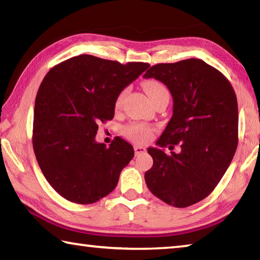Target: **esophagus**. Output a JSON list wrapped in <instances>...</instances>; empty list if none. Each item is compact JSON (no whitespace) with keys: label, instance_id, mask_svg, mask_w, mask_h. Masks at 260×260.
<instances>
[{"label":"esophagus","instance_id":"34e87169","mask_svg":"<svg viewBox=\"0 0 260 260\" xmlns=\"http://www.w3.org/2000/svg\"><path fill=\"white\" fill-rule=\"evenodd\" d=\"M146 151H147V149L143 148V147H141V146H135L134 147V152H135L136 156L141 155V153H144Z\"/></svg>","mask_w":260,"mask_h":260}]
</instances>
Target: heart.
Returning a JSON list of instances; mask_svg holds the SVG:
<instances>
[{"mask_svg":"<svg viewBox=\"0 0 260 260\" xmlns=\"http://www.w3.org/2000/svg\"><path fill=\"white\" fill-rule=\"evenodd\" d=\"M143 88L149 98L151 99V101H155L157 98H159V96L162 94L169 93V90H167V88L165 87L164 83L156 80V79H149V80L144 81ZM125 95H126L125 90L121 91V93L118 95V98L116 100V109H119L121 107ZM124 133L127 138H129L132 141H134V142L143 143L151 139L152 128L148 125L140 124V122H133V124L125 127Z\"/></svg>","mask_w":260,"mask_h":260,"instance_id":"1","label":"heart"}]
</instances>
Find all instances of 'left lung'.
Masks as SVG:
<instances>
[{"label": "left lung", "instance_id": "1", "mask_svg": "<svg viewBox=\"0 0 260 260\" xmlns=\"http://www.w3.org/2000/svg\"><path fill=\"white\" fill-rule=\"evenodd\" d=\"M143 77L164 83L173 98L172 118L156 144L181 147L180 153L148 148L153 165L144 179L158 199L187 208L213 191L234 157L235 91L221 72L197 58L153 65Z\"/></svg>", "mask_w": 260, "mask_h": 260}]
</instances>
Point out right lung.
Masks as SVG:
<instances>
[{
    "mask_svg": "<svg viewBox=\"0 0 260 260\" xmlns=\"http://www.w3.org/2000/svg\"><path fill=\"white\" fill-rule=\"evenodd\" d=\"M149 67L80 55L43 79L35 99L33 149L47 181L65 200L91 204L116 188L134 149L121 138L107 148L95 136L100 122L113 118L118 95Z\"/></svg>",
    "mask_w": 260,
    "mask_h": 260,
    "instance_id": "add662e5",
    "label": "right lung"
}]
</instances>
